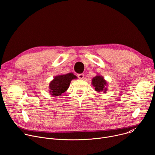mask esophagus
<instances>
[{"label": "esophagus", "instance_id": "1", "mask_svg": "<svg viewBox=\"0 0 155 155\" xmlns=\"http://www.w3.org/2000/svg\"><path fill=\"white\" fill-rule=\"evenodd\" d=\"M78 77L80 78V79H83L84 78V75L83 74V73H80V74H78Z\"/></svg>", "mask_w": 155, "mask_h": 155}]
</instances>
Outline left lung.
<instances>
[{
    "mask_svg": "<svg viewBox=\"0 0 155 155\" xmlns=\"http://www.w3.org/2000/svg\"><path fill=\"white\" fill-rule=\"evenodd\" d=\"M92 84L97 92L105 93L107 91V82L101 75H97L92 80Z\"/></svg>",
    "mask_w": 155,
    "mask_h": 155,
    "instance_id": "left-lung-1",
    "label": "left lung"
}]
</instances>
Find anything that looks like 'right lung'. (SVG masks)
Here are the masks:
<instances>
[{
	"label": "right lung",
	"instance_id": "obj_1",
	"mask_svg": "<svg viewBox=\"0 0 155 155\" xmlns=\"http://www.w3.org/2000/svg\"><path fill=\"white\" fill-rule=\"evenodd\" d=\"M77 78V76L73 75V73L55 76L49 84L50 94L53 97L61 96L69 88L71 81Z\"/></svg>",
	"mask_w": 155,
	"mask_h": 155
}]
</instances>
